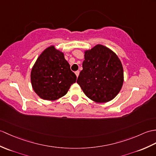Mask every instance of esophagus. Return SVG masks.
<instances>
[{
	"instance_id": "1",
	"label": "esophagus",
	"mask_w": 156,
	"mask_h": 156,
	"mask_svg": "<svg viewBox=\"0 0 156 156\" xmlns=\"http://www.w3.org/2000/svg\"><path fill=\"white\" fill-rule=\"evenodd\" d=\"M79 74H80V72H79V71H76V72H75V74L76 75L77 78L78 77V75H79Z\"/></svg>"
}]
</instances>
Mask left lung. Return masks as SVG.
<instances>
[{
    "label": "left lung",
    "mask_w": 156,
    "mask_h": 156,
    "mask_svg": "<svg viewBox=\"0 0 156 156\" xmlns=\"http://www.w3.org/2000/svg\"><path fill=\"white\" fill-rule=\"evenodd\" d=\"M82 68L77 83L88 98L106 103L118 94L124 83V70L117 54L111 49L97 44L84 50Z\"/></svg>",
    "instance_id": "8db88e82"
}]
</instances>
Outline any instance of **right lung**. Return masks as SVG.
Masks as SVG:
<instances>
[{
  "mask_svg": "<svg viewBox=\"0 0 156 156\" xmlns=\"http://www.w3.org/2000/svg\"><path fill=\"white\" fill-rule=\"evenodd\" d=\"M32 87L41 98L54 101L67 94L76 76L71 71L64 52L51 45L44 50L32 68Z\"/></svg>",
  "mask_w": 156,
  "mask_h": 156,
  "instance_id": "right-lung-1",
  "label": "right lung"
}]
</instances>
